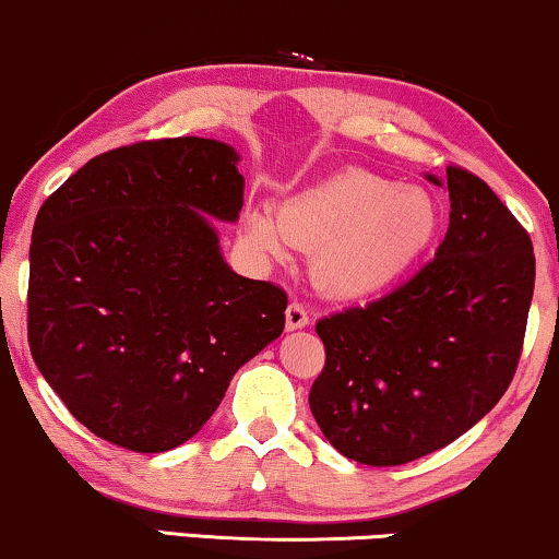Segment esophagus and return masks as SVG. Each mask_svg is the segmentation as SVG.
Listing matches in <instances>:
<instances>
[{
    "instance_id": "obj_1",
    "label": "esophagus",
    "mask_w": 559,
    "mask_h": 559,
    "mask_svg": "<svg viewBox=\"0 0 559 559\" xmlns=\"http://www.w3.org/2000/svg\"><path fill=\"white\" fill-rule=\"evenodd\" d=\"M285 323H287V331H297V328H305L310 323L308 310H305L300 302H289L287 312H285Z\"/></svg>"
}]
</instances>
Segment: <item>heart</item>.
Wrapping results in <instances>:
<instances>
[{"label":"heart","mask_w":559,"mask_h":559,"mask_svg":"<svg viewBox=\"0 0 559 559\" xmlns=\"http://www.w3.org/2000/svg\"><path fill=\"white\" fill-rule=\"evenodd\" d=\"M440 209L423 188L348 167L300 190L280 205H247L243 239L257 254L287 259L312 249V282L335 300L361 302L386 295L430 251Z\"/></svg>","instance_id":"b5f03b06"}]
</instances>
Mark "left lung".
<instances>
[{
	"instance_id": "1",
	"label": "left lung",
	"mask_w": 559,
	"mask_h": 559,
	"mask_svg": "<svg viewBox=\"0 0 559 559\" xmlns=\"http://www.w3.org/2000/svg\"><path fill=\"white\" fill-rule=\"evenodd\" d=\"M448 193L450 226L432 262L316 325L325 366L310 389L312 417L356 463L402 465L450 445L516 373L534 293L532 239L478 175L450 165Z\"/></svg>"
}]
</instances>
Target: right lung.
Returning a JSON list of instances; mask_svg holds the SVG:
<instances>
[{
    "label": "right lung",
    "mask_w": 559,
    "mask_h": 559,
    "mask_svg": "<svg viewBox=\"0 0 559 559\" xmlns=\"http://www.w3.org/2000/svg\"><path fill=\"white\" fill-rule=\"evenodd\" d=\"M234 147L136 142L88 159L35 218L27 341L96 438L165 453L193 438L234 373L285 328V289L224 262L209 216L236 221Z\"/></svg>",
    "instance_id": "add662e5"
}]
</instances>
